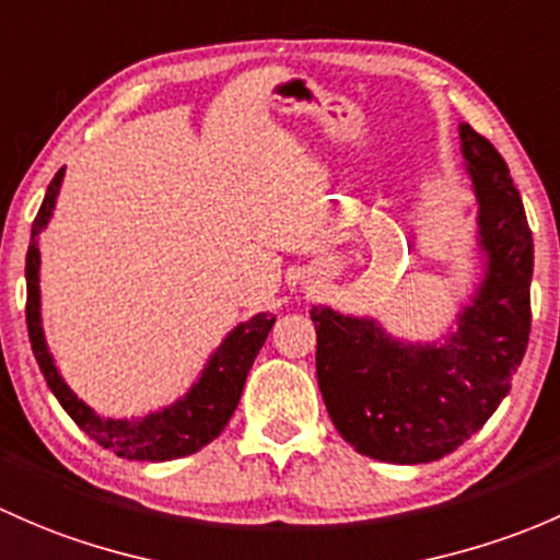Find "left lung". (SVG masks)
Returning a JSON list of instances; mask_svg holds the SVG:
<instances>
[{"label":"left lung","mask_w":560,"mask_h":560,"mask_svg":"<svg viewBox=\"0 0 560 560\" xmlns=\"http://www.w3.org/2000/svg\"><path fill=\"white\" fill-rule=\"evenodd\" d=\"M460 145L488 272L451 342L399 345L372 320L313 310L323 401L342 440L374 460L429 464L464 445L510 394L532 334L534 240L521 194L469 124H460Z\"/></svg>","instance_id":"left-lung-1"}]
</instances>
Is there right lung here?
<instances>
[{
	"mask_svg": "<svg viewBox=\"0 0 560 560\" xmlns=\"http://www.w3.org/2000/svg\"><path fill=\"white\" fill-rule=\"evenodd\" d=\"M61 175L65 170L56 172L50 180L48 194H45L43 207H39L37 218L32 223V240H28L26 250V326H28V342H32L34 359H37L39 372H43L45 383L54 390L59 405L67 409L69 418L105 451L115 453L118 458L129 460H172L191 455L215 440L223 429H226L229 418L240 405L242 388H245L247 372H250L253 359L261 350L264 339H267L269 328H272L275 315H256L242 326L234 328L226 337V342L218 348L212 355L210 366L194 385L191 394L175 407L164 409V412H153L142 420H102L91 407H85L61 374L56 372L54 359L45 345L43 326H39V250H37V234L48 223L50 212H54L56 194H59Z\"/></svg>",
	"mask_w": 560,
	"mask_h": 560,
	"instance_id": "1",
	"label": "right lung"
}]
</instances>
